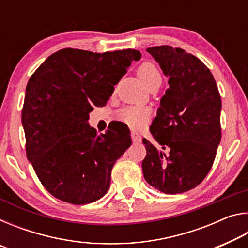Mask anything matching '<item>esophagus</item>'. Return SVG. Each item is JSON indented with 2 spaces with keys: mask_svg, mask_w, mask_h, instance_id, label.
<instances>
[{
  "mask_svg": "<svg viewBox=\"0 0 248 248\" xmlns=\"http://www.w3.org/2000/svg\"><path fill=\"white\" fill-rule=\"evenodd\" d=\"M131 139L133 141V143H140L142 141V138L139 133H137L136 131H132L131 132Z\"/></svg>",
  "mask_w": 248,
  "mask_h": 248,
  "instance_id": "1",
  "label": "esophagus"
}]
</instances>
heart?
<instances>
[{"instance_id":"obj_1","label":"heart","mask_w":248,"mask_h":248,"mask_svg":"<svg viewBox=\"0 0 248 248\" xmlns=\"http://www.w3.org/2000/svg\"><path fill=\"white\" fill-rule=\"evenodd\" d=\"M142 82L145 84L146 87H149L151 84L155 81H161L162 77L159 73L156 65H154L151 62H144L140 65L138 70ZM118 119L132 129H141L144 125L148 124L151 119V110L148 107L140 106H128L119 110Z\"/></svg>"}]
</instances>
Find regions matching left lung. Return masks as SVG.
<instances>
[{
	"label": "left lung",
	"mask_w": 248,
	"mask_h": 248,
	"mask_svg": "<svg viewBox=\"0 0 248 248\" xmlns=\"http://www.w3.org/2000/svg\"><path fill=\"white\" fill-rule=\"evenodd\" d=\"M169 77L150 131L162 145L143 139L142 170L148 184L164 194H182L202 182L215 162L221 141V97L203 62L184 49L157 46L146 49Z\"/></svg>",
	"instance_id": "obj_1"
}]
</instances>
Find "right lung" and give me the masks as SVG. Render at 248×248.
Instances as JSON below:
<instances>
[{"mask_svg": "<svg viewBox=\"0 0 248 248\" xmlns=\"http://www.w3.org/2000/svg\"><path fill=\"white\" fill-rule=\"evenodd\" d=\"M134 49L96 53L65 48L52 53L29 78L22 123L26 155L43 186L72 204L106 194L115 162L131 145L127 130L97 134L87 124L106 105L133 60Z\"/></svg>", "mask_w": 248, "mask_h": 248, "instance_id": "add662e5", "label": "right lung"}]
</instances>
